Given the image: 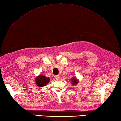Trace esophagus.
Segmentation results:
<instances>
[{
  "instance_id": "1",
  "label": "esophagus",
  "mask_w": 121,
  "mask_h": 121,
  "mask_svg": "<svg viewBox=\"0 0 121 121\" xmlns=\"http://www.w3.org/2000/svg\"><path fill=\"white\" fill-rule=\"evenodd\" d=\"M55 79H56V80H59L60 79V76H58V75H56V76H55Z\"/></svg>"
}]
</instances>
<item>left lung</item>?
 <instances>
[{"label":"left lung","instance_id":"left-lung-1","mask_svg":"<svg viewBox=\"0 0 121 121\" xmlns=\"http://www.w3.org/2000/svg\"><path fill=\"white\" fill-rule=\"evenodd\" d=\"M71 84L73 86H75V85H77L79 82V80H78L76 78V77H73V78H71Z\"/></svg>","mask_w":121,"mask_h":121}]
</instances>
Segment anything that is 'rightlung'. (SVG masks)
<instances>
[{"mask_svg": "<svg viewBox=\"0 0 121 121\" xmlns=\"http://www.w3.org/2000/svg\"><path fill=\"white\" fill-rule=\"evenodd\" d=\"M35 83L39 87H43L46 86L50 81L49 77H46L45 76L43 75H40L36 78Z\"/></svg>", "mask_w": 121, "mask_h": 121, "instance_id": "add662e5", "label": "right lung"}]
</instances>
